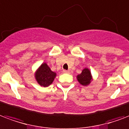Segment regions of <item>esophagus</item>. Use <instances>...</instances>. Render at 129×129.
Returning a JSON list of instances; mask_svg holds the SVG:
<instances>
[{"mask_svg": "<svg viewBox=\"0 0 129 129\" xmlns=\"http://www.w3.org/2000/svg\"><path fill=\"white\" fill-rule=\"evenodd\" d=\"M63 73L69 74L70 72V70H63Z\"/></svg>", "mask_w": 129, "mask_h": 129, "instance_id": "1", "label": "esophagus"}]
</instances>
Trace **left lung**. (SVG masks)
<instances>
[{
	"mask_svg": "<svg viewBox=\"0 0 129 129\" xmlns=\"http://www.w3.org/2000/svg\"><path fill=\"white\" fill-rule=\"evenodd\" d=\"M76 78L79 83L83 86H87L93 80V76H92L91 71L87 68L83 69L81 74H78Z\"/></svg>",
	"mask_w": 129,
	"mask_h": 129,
	"instance_id": "obj_1",
	"label": "left lung"
}]
</instances>
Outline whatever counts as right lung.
<instances>
[{
    "label": "right lung",
    "instance_id": "right-lung-1",
    "mask_svg": "<svg viewBox=\"0 0 129 129\" xmlns=\"http://www.w3.org/2000/svg\"><path fill=\"white\" fill-rule=\"evenodd\" d=\"M57 74L51 70L46 63H43L34 74L35 79L41 86L47 87L53 82Z\"/></svg>",
    "mask_w": 129,
    "mask_h": 129
}]
</instances>
